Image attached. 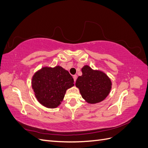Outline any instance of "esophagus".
I'll list each match as a JSON object with an SVG mask.
<instances>
[{
	"label": "esophagus",
	"mask_w": 148,
	"mask_h": 148,
	"mask_svg": "<svg viewBox=\"0 0 148 148\" xmlns=\"http://www.w3.org/2000/svg\"><path fill=\"white\" fill-rule=\"evenodd\" d=\"M73 79H74V82H76V80H77V76L76 75H73Z\"/></svg>",
	"instance_id": "esophagus-1"
}]
</instances>
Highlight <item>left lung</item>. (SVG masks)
Instances as JSON below:
<instances>
[{
    "mask_svg": "<svg viewBox=\"0 0 148 148\" xmlns=\"http://www.w3.org/2000/svg\"><path fill=\"white\" fill-rule=\"evenodd\" d=\"M82 75L79 76L75 86L82 97L88 104H94L104 101L112 89V82L104 71L93 70L88 65L82 69Z\"/></svg>",
    "mask_w": 148,
    "mask_h": 148,
    "instance_id": "1",
    "label": "left lung"
}]
</instances>
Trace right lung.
<instances>
[{
    "mask_svg": "<svg viewBox=\"0 0 148 148\" xmlns=\"http://www.w3.org/2000/svg\"><path fill=\"white\" fill-rule=\"evenodd\" d=\"M69 72L60 65L44 66L34 73L31 84L37 101L49 109H55L63 101L66 91L74 86Z\"/></svg>",
    "mask_w": 148,
    "mask_h": 148,
    "instance_id": "add662e5",
    "label": "right lung"
}]
</instances>
